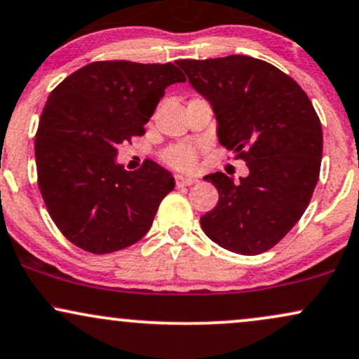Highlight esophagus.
Here are the masks:
<instances>
[{
  "instance_id": "esophagus-1",
  "label": "esophagus",
  "mask_w": 359,
  "mask_h": 359,
  "mask_svg": "<svg viewBox=\"0 0 359 359\" xmlns=\"http://www.w3.org/2000/svg\"><path fill=\"white\" fill-rule=\"evenodd\" d=\"M197 182H198V180L192 179V177H184V175H177L175 177V184L179 185V187H185V185H194Z\"/></svg>"
}]
</instances>
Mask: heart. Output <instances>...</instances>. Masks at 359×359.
Here are the masks:
<instances>
[{"label": "heart", "instance_id": "b5f03b06", "mask_svg": "<svg viewBox=\"0 0 359 359\" xmlns=\"http://www.w3.org/2000/svg\"><path fill=\"white\" fill-rule=\"evenodd\" d=\"M165 162L170 163L172 167L179 168V170H192L196 167L197 155L196 150L189 145H177L168 149L165 155Z\"/></svg>", "mask_w": 359, "mask_h": 359}]
</instances>
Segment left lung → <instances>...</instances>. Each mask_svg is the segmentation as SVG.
<instances>
[{
    "mask_svg": "<svg viewBox=\"0 0 359 359\" xmlns=\"http://www.w3.org/2000/svg\"><path fill=\"white\" fill-rule=\"evenodd\" d=\"M189 83L212 107L219 144L243 158L248 177H204L219 202L201 217L210 241L256 256L294 227L319 179L323 128L304 90L262 60L231 55L179 60Z\"/></svg>",
    "mask_w": 359,
    "mask_h": 359,
    "instance_id": "left-lung-1",
    "label": "left lung"
}]
</instances>
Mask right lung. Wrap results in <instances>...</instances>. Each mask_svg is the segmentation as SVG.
Masks as SVG:
<instances>
[{"mask_svg": "<svg viewBox=\"0 0 359 359\" xmlns=\"http://www.w3.org/2000/svg\"><path fill=\"white\" fill-rule=\"evenodd\" d=\"M182 81L172 63L95 62L50 93L34 138L38 185L70 243L109 254L149 232L174 177L152 161L128 172L116 155L144 135L167 86Z\"/></svg>", "mask_w": 359, "mask_h": 359, "instance_id": "obj_1", "label": "right lung"}]
</instances>
